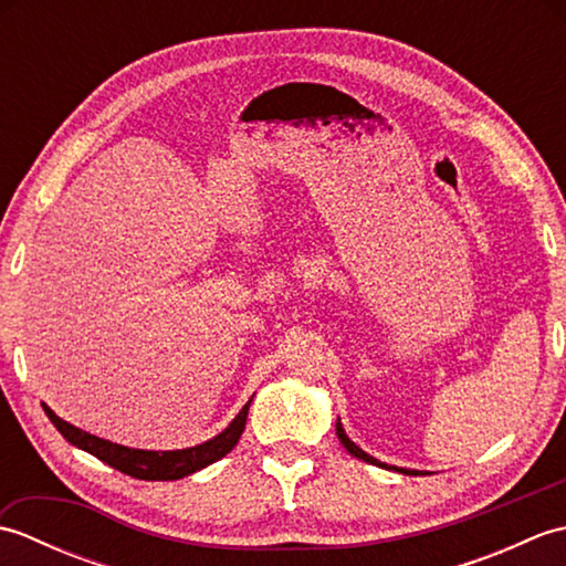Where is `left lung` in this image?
<instances>
[{
  "instance_id": "8db88e82",
  "label": "left lung",
  "mask_w": 566,
  "mask_h": 566,
  "mask_svg": "<svg viewBox=\"0 0 566 566\" xmlns=\"http://www.w3.org/2000/svg\"><path fill=\"white\" fill-rule=\"evenodd\" d=\"M335 432H338V438H340V442H343V448L347 450V452H350L353 457H357V460H363V462H369V464H377V467H387V464H381V462H377L375 460V457H369L365 450H359L357 448V444L350 440V438H347L345 436V430H343V426H340V420H338V423H335ZM399 472H403V474H418L416 472V469H399Z\"/></svg>"
}]
</instances>
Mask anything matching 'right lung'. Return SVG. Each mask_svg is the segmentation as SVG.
Instances as JSON below:
<instances>
[{
    "label": "right lung",
    "mask_w": 566,
    "mask_h": 566,
    "mask_svg": "<svg viewBox=\"0 0 566 566\" xmlns=\"http://www.w3.org/2000/svg\"><path fill=\"white\" fill-rule=\"evenodd\" d=\"M250 401L243 406V411L233 418V423L228 426L221 436H216L213 440L203 442V444H197V448L175 450V452L130 450V448H124V444L102 440L97 436H90V432L65 423V420L57 418L48 406H43V411L48 418L53 420V426L60 430V436L75 444V448L94 454L104 464H109V467L118 469V472H124L134 479H146V482H172V479L189 476V474H195L197 469H203L207 464L221 460V457H226L235 448L240 436H243V430H245Z\"/></svg>",
    "instance_id": "obj_1"
}]
</instances>
